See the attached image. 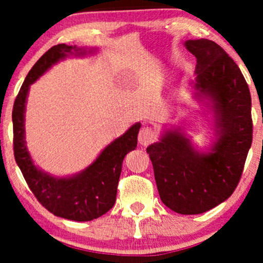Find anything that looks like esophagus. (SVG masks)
<instances>
[{
	"label": "esophagus",
	"instance_id": "esophagus-1",
	"mask_svg": "<svg viewBox=\"0 0 263 263\" xmlns=\"http://www.w3.org/2000/svg\"><path fill=\"white\" fill-rule=\"evenodd\" d=\"M155 139H156V134H155V132L152 130L151 128H148V126L140 129V132H139L138 140L140 145L146 146V145L151 144L152 141H155Z\"/></svg>",
	"mask_w": 263,
	"mask_h": 263
}]
</instances>
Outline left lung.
<instances>
[{
    "mask_svg": "<svg viewBox=\"0 0 263 263\" xmlns=\"http://www.w3.org/2000/svg\"><path fill=\"white\" fill-rule=\"evenodd\" d=\"M184 46L196 57L195 97L211 107L217 138L200 152L180 128L164 129L146 151L162 202L180 215H199L228 199L240 180L252 142L251 95L219 45L200 39Z\"/></svg>",
    "mask_w": 263,
    "mask_h": 263,
    "instance_id": "left-lung-1",
    "label": "left lung"
}]
</instances>
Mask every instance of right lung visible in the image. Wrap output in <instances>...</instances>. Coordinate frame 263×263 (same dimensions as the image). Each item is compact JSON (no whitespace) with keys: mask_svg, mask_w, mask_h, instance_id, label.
Here are the masks:
<instances>
[{"mask_svg":"<svg viewBox=\"0 0 263 263\" xmlns=\"http://www.w3.org/2000/svg\"><path fill=\"white\" fill-rule=\"evenodd\" d=\"M96 51V48L66 44L51 47L28 73L12 112L14 158L32 194L54 216L78 222L99 218L115 205L123 160L128 152L137 147L141 124L135 123L124 134L107 145L84 171L70 177H54L40 170L29 154L25 141V106L30 85L51 67L67 57H83Z\"/></svg>","mask_w":263,"mask_h":263,"instance_id":"right-lung-1","label":"right lung"}]
</instances>
